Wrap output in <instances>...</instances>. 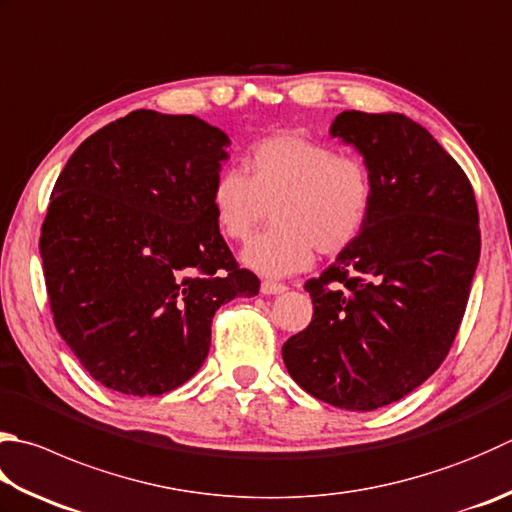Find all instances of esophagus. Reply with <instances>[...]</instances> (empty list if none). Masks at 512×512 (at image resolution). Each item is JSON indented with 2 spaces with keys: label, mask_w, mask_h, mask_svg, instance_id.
I'll list each match as a JSON object with an SVG mask.
<instances>
[{
  "label": "esophagus",
  "mask_w": 512,
  "mask_h": 512,
  "mask_svg": "<svg viewBox=\"0 0 512 512\" xmlns=\"http://www.w3.org/2000/svg\"><path fill=\"white\" fill-rule=\"evenodd\" d=\"M285 285L283 283H274V281H263L260 283V292L265 296H276V294H283L285 292Z\"/></svg>",
  "instance_id": "1"
}]
</instances>
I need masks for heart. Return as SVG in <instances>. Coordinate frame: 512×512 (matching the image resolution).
<instances>
[{"label":"heart","instance_id":"obj_1","mask_svg":"<svg viewBox=\"0 0 512 512\" xmlns=\"http://www.w3.org/2000/svg\"><path fill=\"white\" fill-rule=\"evenodd\" d=\"M245 173L223 169L209 191L216 227L229 240H247L272 209L274 227L243 249V263L263 276H289L312 265L316 247L339 254L368 225L374 185L356 156L298 133L256 142Z\"/></svg>","mask_w":512,"mask_h":512}]
</instances>
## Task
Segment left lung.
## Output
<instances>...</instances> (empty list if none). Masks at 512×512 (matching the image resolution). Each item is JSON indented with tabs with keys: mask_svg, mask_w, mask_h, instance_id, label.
<instances>
[{
	"mask_svg": "<svg viewBox=\"0 0 512 512\" xmlns=\"http://www.w3.org/2000/svg\"><path fill=\"white\" fill-rule=\"evenodd\" d=\"M330 136L361 153L374 202L354 245L305 283L314 316L283 361L312 397L368 412L446 359L479 263V214L464 169L403 113L343 111Z\"/></svg>",
	"mask_w": 512,
	"mask_h": 512,
	"instance_id": "obj_1",
	"label": "left lung"
}]
</instances>
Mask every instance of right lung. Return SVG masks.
Returning <instances> with one entry per match:
<instances>
[{
  "label": "right lung",
  "instance_id": "obj_1",
  "mask_svg": "<svg viewBox=\"0 0 512 512\" xmlns=\"http://www.w3.org/2000/svg\"><path fill=\"white\" fill-rule=\"evenodd\" d=\"M229 144L196 115L138 109L86 138L55 182L40 238L53 321L109 390L180 388L218 307L258 294L209 205Z\"/></svg>",
  "mask_w": 512,
  "mask_h": 512
}]
</instances>
